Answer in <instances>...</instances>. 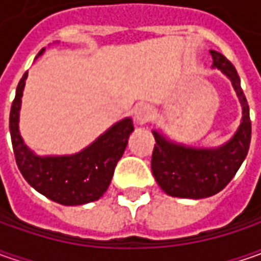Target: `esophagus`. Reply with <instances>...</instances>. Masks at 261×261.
I'll list each match as a JSON object with an SVG mask.
<instances>
[{
    "label": "esophagus",
    "instance_id": "obj_1",
    "mask_svg": "<svg viewBox=\"0 0 261 261\" xmlns=\"http://www.w3.org/2000/svg\"><path fill=\"white\" fill-rule=\"evenodd\" d=\"M134 115H135V120L138 123H146L152 117V110L149 106H138Z\"/></svg>",
    "mask_w": 261,
    "mask_h": 261
}]
</instances>
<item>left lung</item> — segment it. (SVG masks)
Listing matches in <instances>:
<instances>
[{"instance_id": "obj_1", "label": "left lung", "mask_w": 261, "mask_h": 261, "mask_svg": "<svg viewBox=\"0 0 261 261\" xmlns=\"http://www.w3.org/2000/svg\"><path fill=\"white\" fill-rule=\"evenodd\" d=\"M211 56L214 59L212 66L221 69L236 88L243 106V122L234 138L216 149L175 145L158 132H152L156 142L151 158L152 174L167 195L174 197L202 199L216 195L232 180L250 148V110L236 66L219 52L211 50Z\"/></svg>"}]
</instances>
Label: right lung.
Listing matches in <instances>:
<instances>
[{"mask_svg": "<svg viewBox=\"0 0 261 261\" xmlns=\"http://www.w3.org/2000/svg\"><path fill=\"white\" fill-rule=\"evenodd\" d=\"M43 49L39 52V55ZM37 55V56H39ZM27 72L21 76L10 112V134L15 163L25 181L56 203L84 205L105 195L116 164L123 155L134 123L127 117L112 126L94 144L71 156H37L18 132V112Z\"/></svg>", "mask_w": 261, "mask_h": 261, "instance_id": "obj_1", "label": "right lung"}]
</instances>
